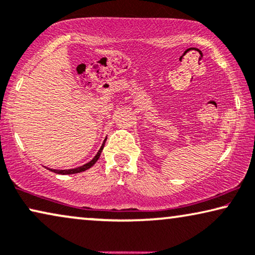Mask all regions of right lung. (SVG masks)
I'll return each instance as SVG.
<instances>
[{"label": "right lung", "mask_w": 255, "mask_h": 255, "mask_svg": "<svg viewBox=\"0 0 255 255\" xmlns=\"http://www.w3.org/2000/svg\"><path fill=\"white\" fill-rule=\"evenodd\" d=\"M104 145H105V141H104L102 148L99 149V151L97 152V155L93 157V159L90 160V162L87 163V164L82 165V166H80V167L70 168V170H51V171L55 172V173H57V174H74V173H80V172H83L85 170H88V168H90L91 166H93V165H95V163L97 162V160H98L100 153H102V150L104 148Z\"/></svg>", "instance_id": "add662e5"}]
</instances>
